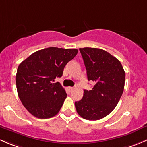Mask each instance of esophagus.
<instances>
[{
    "label": "esophagus",
    "mask_w": 147,
    "mask_h": 147,
    "mask_svg": "<svg viewBox=\"0 0 147 147\" xmlns=\"http://www.w3.org/2000/svg\"><path fill=\"white\" fill-rule=\"evenodd\" d=\"M69 88V91H72V90H74V88L73 87H69V88Z\"/></svg>",
    "instance_id": "obj_1"
}]
</instances>
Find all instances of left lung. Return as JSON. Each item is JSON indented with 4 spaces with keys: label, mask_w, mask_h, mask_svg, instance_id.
Segmentation results:
<instances>
[{
    "label": "left lung",
    "mask_w": 147,
    "mask_h": 147,
    "mask_svg": "<svg viewBox=\"0 0 147 147\" xmlns=\"http://www.w3.org/2000/svg\"><path fill=\"white\" fill-rule=\"evenodd\" d=\"M88 81L93 89L84 90L83 98L75 102L78 114L88 120H98L117 106L125 87V72L120 61L107 51L98 48H80Z\"/></svg>",
    "instance_id": "8db88e82"
}]
</instances>
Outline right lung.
Here are the masks:
<instances>
[{"label":"right lung","mask_w":147,"mask_h":147,"mask_svg":"<svg viewBox=\"0 0 147 147\" xmlns=\"http://www.w3.org/2000/svg\"><path fill=\"white\" fill-rule=\"evenodd\" d=\"M78 53L76 49L49 47L35 51L20 63L16 74L20 100L33 116L47 119L59 112L67 94L60 83L67 63Z\"/></svg>","instance_id":"right-lung-1"}]
</instances>
